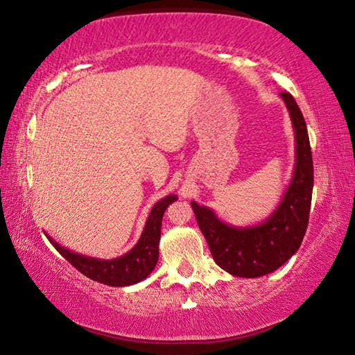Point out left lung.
<instances>
[{"mask_svg": "<svg viewBox=\"0 0 355 355\" xmlns=\"http://www.w3.org/2000/svg\"><path fill=\"white\" fill-rule=\"evenodd\" d=\"M280 96L289 110L295 132V171L279 207L266 221L252 227H235L221 221L209 207L192 201L200 231L217 265L235 277L255 279L274 272L300 248L306 232L314 166L306 123L288 92Z\"/></svg>", "mask_w": 355, "mask_h": 355, "instance_id": "8db88e82", "label": "left lung"}]
</instances>
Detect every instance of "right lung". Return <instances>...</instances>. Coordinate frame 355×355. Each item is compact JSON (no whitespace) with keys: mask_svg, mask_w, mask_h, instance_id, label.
Wrapping results in <instances>:
<instances>
[{"mask_svg":"<svg viewBox=\"0 0 355 355\" xmlns=\"http://www.w3.org/2000/svg\"><path fill=\"white\" fill-rule=\"evenodd\" d=\"M175 200L177 196H168L155 203L137 245L128 254L114 260H100L80 255L58 245L49 235L47 239L73 268L89 279L107 284V286H129V284L144 280L154 270L158 261V243L162 235L163 215L168 206Z\"/></svg>","mask_w":355,"mask_h":355,"instance_id":"obj_1","label":"right lung"}]
</instances>
